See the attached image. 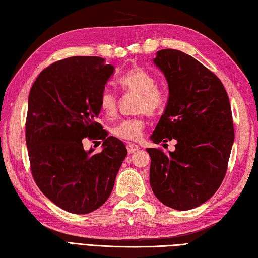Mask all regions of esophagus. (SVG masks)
<instances>
[{"label": "esophagus", "instance_id": "obj_1", "mask_svg": "<svg viewBox=\"0 0 258 258\" xmlns=\"http://www.w3.org/2000/svg\"><path fill=\"white\" fill-rule=\"evenodd\" d=\"M139 148H141V147L136 145V144H133V143H130V144H128V145H126V150H128L129 154H133V153L137 152Z\"/></svg>", "mask_w": 258, "mask_h": 258}]
</instances>
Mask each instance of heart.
I'll list each match as a JSON object with an SVG mask.
<instances>
[{
	"mask_svg": "<svg viewBox=\"0 0 258 258\" xmlns=\"http://www.w3.org/2000/svg\"><path fill=\"white\" fill-rule=\"evenodd\" d=\"M119 87L124 93L137 94L135 110L145 112L153 115L159 112L164 104V98L161 90L156 87L155 78L143 69H134L122 76L117 80ZM99 108L106 116H114L117 108L116 95L108 89H104L99 96ZM145 125L142 116L124 119L117 122L111 128L113 136L128 142H136L143 135Z\"/></svg>",
	"mask_w": 258,
	"mask_h": 258,
	"instance_id": "heart-1",
	"label": "heart"
}]
</instances>
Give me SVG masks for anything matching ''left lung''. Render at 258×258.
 <instances>
[{
	"mask_svg": "<svg viewBox=\"0 0 258 258\" xmlns=\"http://www.w3.org/2000/svg\"><path fill=\"white\" fill-rule=\"evenodd\" d=\"M153 62L168 81L169 97L151 141L177 144L168 153L147 148L150 183L164 205L188 211L209 201L223 181L234 141L231 107L220 79L196 58L166 48Z\"/></svg>",
	"mask_w": 258,
	"mask_h": 258,
	"instance_id": "8db88e82",
	"label": "left lung"
}]
</instances>
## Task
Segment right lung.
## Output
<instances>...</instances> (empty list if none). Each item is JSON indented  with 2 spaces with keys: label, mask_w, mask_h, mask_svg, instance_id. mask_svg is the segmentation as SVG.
Returning a JSON list of instances; mask_svg holds the SVG:
<instances>
[{
  "label": "right lung",
  "mask_w": 258,
  "mask_h": 258,
  "mask_svg": "<svg viewBox=\"0 0 258 258\" xmlns=\"http://www.w3.org/2000/svg\"><path fill=\"white\" fill-rule=\"evenodd\" d=\"M113 74L103 57L72 56L43 70L30 89L26 144L31 173L40 191L70 213L87 214L106 202L128 154L97 122L99 96ZM84 138L102 139V152L86 151Z\"/></svg>",
  "instance_id": "1"
}]
</instances>
